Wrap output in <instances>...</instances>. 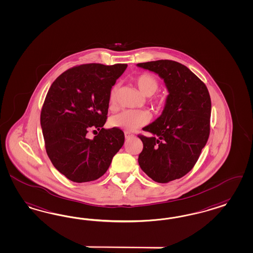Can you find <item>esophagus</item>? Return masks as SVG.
Here are the masks:
<instances>
[{
    "label": "esophagus",
    "instance_id": "34e87169",
    "mask_svg": "<svg viewBox=\"0 0 253 253\" xmlns=\"http://www.w3.org/2000/svg\"><path fill=\"white\" fill-rule=\"evenodd\" d=\"M125 137H126V139H129V138L134 137V135L131 134L129 132H125Z\"/></svg>",
    "mask_w": 253,
    "mask_h": 253
}]
</instances>
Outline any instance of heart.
<instances>
[{
    "label": "heart",
    "mask_w": 253,
    "mask_h": 253,
    "mask_svg": "<svg viewBox=\"0 0 253 253\" xmlns=\"http://www.w3.org/2000/svg\"><path fill=\"white\" fill-rule=\"evenodd\" d=\"M134 83L138 87L140 94L146 97H150L159 90V83L158 79L150 73H143L136 77ZM118 94V85H114L110 92V104L114 106L117 101ZM156 105L160 108L164 105V99L159 98L157 100ZM150 116L144 111H124L122 113L113 115L110 119V126L115 128H121L124 130H136L140 126L148 124Z\"/></svg>",
    "instance_id": "1"
}]
</instances>
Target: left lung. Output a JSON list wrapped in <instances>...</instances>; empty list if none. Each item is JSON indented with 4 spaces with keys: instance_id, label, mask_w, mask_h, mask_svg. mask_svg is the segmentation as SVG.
I'll list each match as a JSON object with an SVG mask.
<instances>
[{
    "instance_id": "left-lung-1",
    "label": "left lung",
    "mask_w": 253,
    "mask_h": 253,
    "mask_svg": "<svg viewBox=\"0 0 253 253\" xmlns=\"http://www.w3.org/2000/svg\"><path fill=\"white\" fill-rule=\"evenodd\" d=\"M155 72L168 89L164 110L139 135L143 149L140 169L154 181L168 183L186 175L194 167L210 133L211 99L206 84L187 66L170 60L140 63Z\"/></svg>"
}]
</instances>
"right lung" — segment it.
<instances>
[{"label":"right lung","mask_w":253,"mask_h":253,"mask_svg":"<svg viewBox=\"0 0 253 253\" xmlns=\"http://www.w3.org/2000/svg\"><path fill=\"white\" fill-rule=\"evenodd\" d=\"M126 66H75L59 76L47 92L40 115L45 147L53 166L73 182L101 177L124 144L120 128L103 126L110 92ZM90 128L100 131L94 139L85 136Z\"/></svg>","instance_id":"obj_1"}]
</instances>
